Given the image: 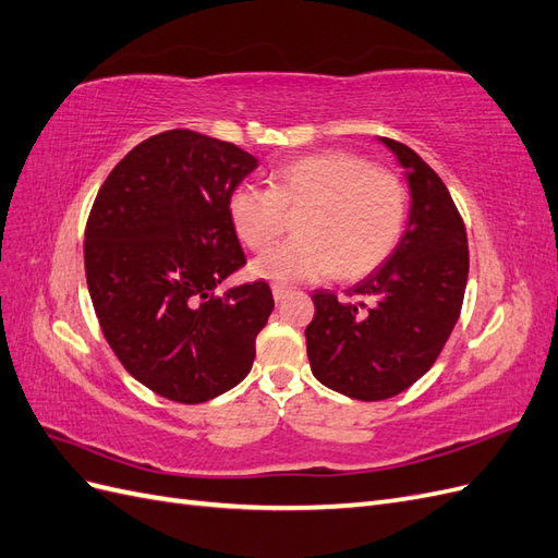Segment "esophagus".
<instances>
[{
	"label": "esophagus",
	"instance_id": "esophagus-1",
	"mask_svg": "<svg viewBox=\"0 0 558 558\" xmlns=\"http://www.w3.org/2000/svg\"><path fill=\"white\" fill-rule=\"evenodd\" d=\"M289 293H291L289 286H281V283H275V286H272V295H275L277 302H281Z\"/></svg>",
	"mask_w": 558,
	"mask_h": 558
}]
</instances>
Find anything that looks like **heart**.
Wrapping results in <instances>:
<instances>
[{
    "instance_id": "obj_1",
    "label": "heart",
    "mask_w": 558,
    "mask_h": 558,
    "mask_svg": "<svg viewBox=\"0 0 558 558\" xmlns=\"http://www.w3.org/2000/svg\"><path fill=\"white\" fill-rule=\"evenodd\" d=\"M295 232L253 263V275L281 286L330 275L359 279L381 267L408 223L402 181L349 150H324L281 165L269 189L242 183L230 193L228 216L253 251L272 244L298 211Z\"/></svg>"
}]
</instances>
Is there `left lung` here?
I'll use <instances>...</instances> for the list:
<instances>
[{
	"label": "left lung",
	"mask_w": 558,
	"mask_h": 558,
	"mask_svg": "<svg viewBox=\"0 0 558 558\" xmlns=\"http://www.w3.org/2000/svg\"><path fill=\"white\" fill-rule=\"evenodd\" d=\"M408 170L412 211L393 256L337 300L314 291L305 330L314 377L353 400H386L424 377L461 316L468 234L445 181L410 146L381 140Z\"/></svg>",
	"instance_id": "obj_1"
}]
</instances>
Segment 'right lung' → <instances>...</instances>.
Wrapping results in <instances>:
<instances>
[{"label": "right lung", "instance_id": "right-lung-1", "mask_svg": "<svg viewBox=\"0 0 558 558\" xmlns=\"http://www.w3.org/2000/svg\"><path fill=\"white\" fill-rule=\"evenodd\" d=\"M258 167L240 146L167 130L134 146L99 189L83 260L105 340L128 373L183 404L238 386L275 310L267 281L216 286L246 265L230 193Z\"/></svg>", "mask_w": 558, "mask_h": 558}]
</instances>
